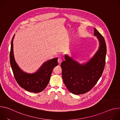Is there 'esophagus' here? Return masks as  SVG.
<instances>
[{"mask_svg": "<svg viewBox=\"0 0 120 120\" xmlns=\"http://www.w3.org/2000/svg\"><path fill=\"white\" fill-rule=\"evenodd\" d=\"M62 59H61V58H59L58 59V63H59V64H60L62 63Z\"/></svg>", "mask_w": 120, "mask_h": 120, "instance_id": "34e87169", "label": "esophagus"}]
</instances>
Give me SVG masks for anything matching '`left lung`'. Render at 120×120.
<instances>
[{"label": "left lung", "mask_w": 120, "mask_h": 120, "mask_svg": "<svg viewBox=\"0 0 120 120\" xmlns=\"http://www.w3.org/2000/svg\"><path fill=\"white\" fill-rule=\"evenodd\" d=\"M94 36L100 42V47L94 56L84 64H80L69 56H65L61 64L62 78L64 84L75 94H83L90 91L101 77L105 65L106 45L104 38L96 29Z\"/></svg>", "instance_id": "obj_1"}]
</instances>
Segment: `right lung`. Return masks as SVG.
<instances>
[{
  "label": "right lung",
  "mask_w": 120,
  "mask_h": 120,
  "mask_svg": "<svg viewBox=\"0 0 120 120\" xmlns=\"http://www.w3.org/2000/svg\"><path fill=\"white\" fill-rule=\"evenodd\" d=\"M12 38L10 51V64L15 78L19 85L28 92L38 93L43 91L49 83L51 74L54 67L58 65V58L45 62L39 70L33 74L23 72L15 63L13 56Z\"/></svg>",
  "instance_id": "1"
}]
</instances>
